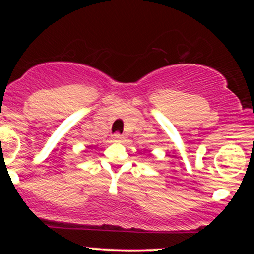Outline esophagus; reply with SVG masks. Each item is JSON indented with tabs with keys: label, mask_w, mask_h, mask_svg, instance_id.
Segmentation results:
<instances>
[{
	"label": "esophagus",
	"mask_w": 254,
	"mask_h": 254,
	"mask_svg": "<svg viewBox=\"0 0 254 254\" xmlns=\"http://www.w3.org/2000/svg\"><path fill=\"white\" fill-rule=\"evenodd\" d=\"M123 138V136L121 135V133H115V135H112V139L113 141H119V139H122Z\"/></svg>",
	"instance_id": "esophagus-1"
}]
</instances>
